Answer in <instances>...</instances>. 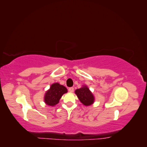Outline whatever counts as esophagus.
<instances>
[{"instance_id":"34e87169","label":"esophagus","mask_w":147,"mask_h":147,"mask_svg":"<svg viewBox=\"0 0 147 147\" xmlns=\"http://www.w3.org/2000/svg\"><path fill=\"white\" fill-rule=\"evenodd\" d=\"M74 90V88L73 87H70V88H69V91L70 92H73Z\"/></svg>"}]
</instances>
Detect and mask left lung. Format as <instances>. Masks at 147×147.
Wrapping results in <instances>:
<instances>
[{"label": "left lung", "instance_id": "8db88e82", "mask_svg": "<svg viewBox=\"0 0 147 147\" xmlns=\"http://www.w3.org/2000/svg\"><path fill=\"white\" fill-rule=\"evenodd\" d=\"M80 101L85 106L91 105L94 103V97L92 94L87 86L84 85L80 89H77L75 91Z\"/></svg>", "mask_w": 147, "mask_h": 147}]
</instances>
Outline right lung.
<instances>
[{"instance_id":"1","label":"right lung","mask_w":147,"mask_h":147,"mask_svg":"<svg viewBox=\"0 0 147 147\" xmlns=\"http://www.w3.org/2000/svg\"><path fill=\"white\" fill-rule=\"evenodd\" d=\"M66 92H67V90L65 86L58 83H53L46 92L44 96V101L48 105L55 106L59 103L62 96Z\"/></svg>"}]
</instances>
